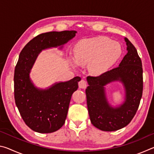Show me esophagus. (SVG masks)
I'll return each instance as SVG.
<instances>
[{"mask_svg":"<svg viewBox=\"0 0 154 154\" xmlns=\"http://www.w3.org/2000/svg\"><path fill=\"white\" fill-rule=\"evenodd\" d=\"M79 87L82 89H85L87 87V82L85 79H82L79 82Z\"/></svg>","mask_w":154,"mask_h":154,"instance_id":"esophagus-1","label":"esophagus"}]
</instances>
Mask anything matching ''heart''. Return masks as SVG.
<instances>
[{
  "instance_id": "obj_1",
  "label": "heart",
  "mask_w": 154,
  "mask_h": 154,
  "mask_svg": "<svg viewBox=\"0 0 154 154\" xmlns=\"http://www.w3.org/2000/svg\"><path fill=\"white\" fill-rule=\"evenodd\" d=\"M122 51L120 44L105 36L84 38L75 46L72 63L75 66L88 64L91 73L99 75L116 63Z\"/></svg>"
}]
</instances>
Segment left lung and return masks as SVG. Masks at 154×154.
I'll list each match as a JSON object with an SVG mask.
<instances>
[{
  "instance_id": "left-lung-1",
  "label": "left lung",
  "mask_w": 154,
  "mask_h": 154,
  "mask_svg": "<svg viewBox=\"0 0 154 154\" xmlns=\"http://www.w3.org/2000/svg\"><path fill=\"white\" fill-rule=\"evenodd\" d=\"M128 53L119 66L97 77L88 76L85 90L90 121L96 128L103 131H115L126 126L136 114L143 94L142 62L135 47L125 38ZM119 80L126 91L125 103L112 108L106 100L105 85Z\"/></svg>"
}]
</instances>
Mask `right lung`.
<instances>
[{"instance_id":"1","label":"right lung","mask_w":154,"mask_h":154,"mask_svg":"<svg viewBox=\"0 0 154 154\" xmlns=\"http://www.w3.org/2000/svg\"><path fill=\"white\" fill-rule=\"evenodd\" d=\"M75 30L42 33L35 36L21 51L14 72V98L23 120L30 129L51 133L63 126L72 93L78 88L79 77L56 83L48 89L36 88L29 77L38 54L56 48L74 37Z\"/></svg>"}]
</instances>
